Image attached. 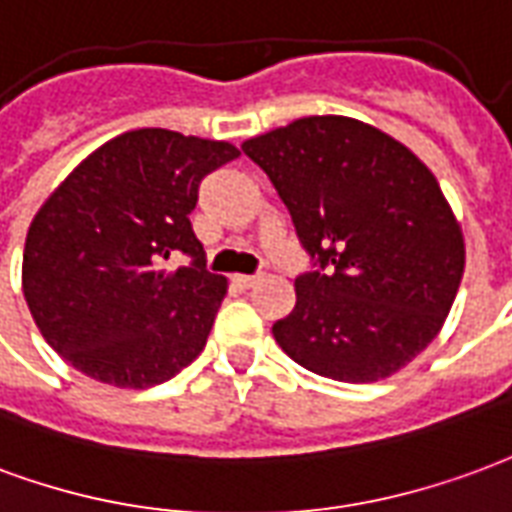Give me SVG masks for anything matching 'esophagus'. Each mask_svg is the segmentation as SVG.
<instances>
[{"label": "esophagus", "mask_w": 512, "mask_h": 512, "mask_svg": "<svg viewBox=\"0 0 512 512\" xmlns=\"http://www.w3.org/2000/svg\"><path fill=\"white\" fill-rule=\"evenodd\" d=\"M234 283L240 286V289H251L259 283V275H234Z\"/></svg>", "instance_id": "obj_1"}]
</instances>
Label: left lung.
Wrapping results in <instances>:
<instances>
[{"label":"left lung","mask_w":512,"mask_h":512,"mask_svg":"<svg viewBox=\"0 0 512 512\" xmlns=\"http://www.w3.org/2000/svg\"><path fill=\"white\" fill-rule=\"evenodd\" d=\"M313 270L272 335L294 363L379 382L442 330L464 275V234L423 160L349 117H302L248 138Z\"/></svg>","instance_id":"1"}]
</instances>
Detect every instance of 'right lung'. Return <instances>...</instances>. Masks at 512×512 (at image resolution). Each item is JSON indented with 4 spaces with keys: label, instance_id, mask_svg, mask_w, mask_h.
Returning <instances> with one entry per match:
<instances>
[{
    "label": "right lung",
    "instance_id": "1",
    "mask_svg": "<svg viewBox=\"0 0 512 512\" xmlns=\"http://www.w3.org/2000/svg\"><path fill=\"white\" fill-rule=\"evenodd\" d=\"M240 149L141 128L67 174L26 231L24 297L37 330L89 379L144 390L204 349L226 278L207 270L190 212L201 179ZM185 252L177 271L165 259Z\"/></svg>",
    "mask_w": 512,
    "mask_h": 512
}]
</instances>
